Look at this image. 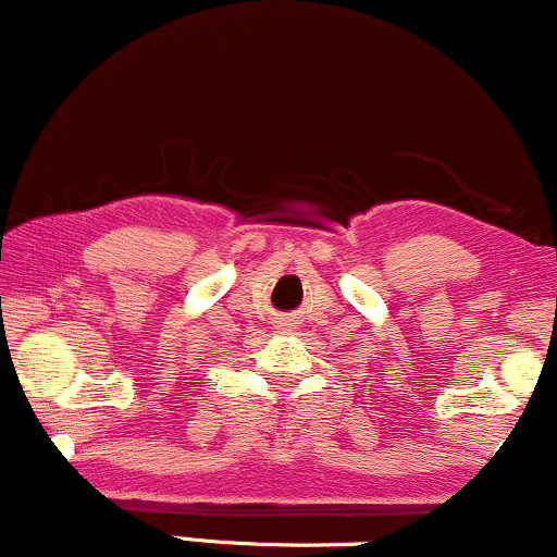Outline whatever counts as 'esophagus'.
<instances>
[{"mask_svg": "<svg viewBox=\"0 0 557 557\" xmlns=\"http://www.w3.org/2000/svg\"><path fill=\"white\" fill-rule=\"evenodd\" d=\"M281 326H284V330H294V322H292V319H286V322Z\"/></svg>", "mask_w": 557, "mask_h": 557, "instance_id": "34e87169", "label": "esophagus"}]
</instances>
